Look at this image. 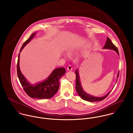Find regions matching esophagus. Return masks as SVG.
I'll return each mask as SVG.
<instances>
[{"mask_svg":"<svg viewBox=\"0 0 133 133\" xmlns=\"http://www.w3.org/2000/svg\"><path fill=\"white\" fill-rule=\"evenodd\" d=\"M67 70L68 71H72V67L71 65H69L67 68Z\"/></svg>","mask_w":133,"mask_h":133,"instance_id":"esophagus-1","label":"esophagus"}]
</instances>
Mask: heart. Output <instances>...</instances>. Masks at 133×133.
<instances>
[{
	"label": "heart",
	"mask_w": 133,
	"mask_h": 133,
	"mask_svg": "<svg viewBox=\"0 0 133 133\" xmlns=\"http://www.w3.org/2000/svg\"><path fill=\"white\" fill-rule=\"evenodd\" d=\"M75 51V48L73 47V46H71V47H70L69 49H68V52L70 54H72L74 52V51ZM63 56L65 57V58H69L70 57V55L69 53H63Z\"/></svg>",
	"instance_id": "heart-1"
}]
</instances>
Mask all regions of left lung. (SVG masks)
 <instances>
[{"label": "left lung", "mask_w": 133, "mask_h": 133, "mask_svg": "<svg viewBox=\"0 0 133 133\" xmlns=\"http://www.w3.org/2000/svg\"><path fill=\"white\" fill-rule=\"evenodd\" d=\"M103 49H108V50H113L117 53V54L118 55H119L118 50L117 47L112 42V41H111L110 38H108V37H107V42H106L105 45H104V46L103 47ZM75 74H76V92L78 93V95L82 99H83L84 100L90 101V102H96V101H101V100H103V99H104L108 95H109V94L112 91V90H111L107 94H106L105 96H103L102 97H95L94 96L90 95V94L87 93L86 92H85V91L83 89V88L82 87L81 83V81H80V76H79V72H78V69H76V70L75 71ZM117 81L118 78V76H119V72L117 74Z\"/></svg>", "instance_id": "1"}]
</instances>
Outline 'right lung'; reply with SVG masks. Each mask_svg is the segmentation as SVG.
<instances>
[{
	"instance_id": "obj_1",
	"label": "right lung",
	"mask_w": 133,
	"mask_h": 133,
	"mask_svg": "<svg viewBox=\"0 0 133 133\" xmlns=\"http://www.w3.org/2000/svg\"><path fill=\"white\" fill-rule=\"evenodd\" d=\"M36 34V32L33 33L24 42L20 50L17 65V75L23 90L29 96L32 98L39 99H49L57 93L59 87V80L65 73V69L64 68H56L52 71L45 80L33 84L30 83L22 75L19 67L20 53L24 46L34 38Z\"/></svg>"
}]
</instances>
